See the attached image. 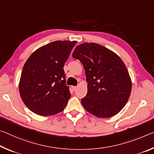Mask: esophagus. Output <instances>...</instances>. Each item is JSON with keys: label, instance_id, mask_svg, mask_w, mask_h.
<instances>
[{"label": "esophagus", "instance_id": "obj_1", "mask_svg": "<svg viewBox=\"0 0 154 154\" xmlns=\"http://www.w3.org/2000/svg\"><path fill=\"white\" fill-rule=\"evenodd\" d=\"M77 88V86H72V89L73 91H76Z\"/></svg>", "mask_w": 154, "mask_h": 154}]
</instances>
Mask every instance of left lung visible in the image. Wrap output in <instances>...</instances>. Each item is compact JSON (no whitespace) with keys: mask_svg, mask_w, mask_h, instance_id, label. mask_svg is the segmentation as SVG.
I'll use <instances>...</instances> for the list:
<instances>
[{"mask_svg":"<svg viewBox=\"0 0 154 154\" xmlns=\"http://www.w3.org/2000/svg\"><path fill=\"white\" fill-rule=\"evenodd\" d=\"M82 63L88 82L84 109L99 118H109L120 112L130 98L131 80L119 55L96 43H83L72 53Z\"/></svg>","mask_w":154,"mask_h":154,"instance_id":"1","label":"left lung"}]
</instances>
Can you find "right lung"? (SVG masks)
Instances as JSON below:
<instances>
[{
	"mask_svg": "<svg viewBox=\"0 0 154 154\" xmlns=\"http://www.w3.org/2000/svg\"><path fill=\"white\" fill-rule=\"evenodd\" d=\"M76 41H55L30 55L24 64L19 92L25 106L40 116L60 113L70 97L66 84L64 63Z\"/></svg>",
	"mask_w": 154,
	"mask_h": 154,
	"instance_id": "add662e5",
	"label": "right lung"
}]
</instances>
